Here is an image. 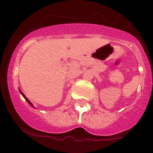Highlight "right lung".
<instances>
[{"mask_svg": "<svg viewBox=\"0 0 153 153\" xmlns=\"http://www.w3.org/2000/svg\"><path fill=\"white\" fill-rule=\"evenodd\" d=\"M19 91H20V93H21V95H22V96H23V97H24V99H25V100H26V101H27V102H28V103H29V104H30V106H33V104L31 103V102H30V100H28V99H27V97H25V95H24V93H23V92H22V91H21V90H20V89H19Z\"/></svg>", "mask_w": 153, "mask_h": 153, "instance_id": "1", "label": "right lung"}]
</instances>
